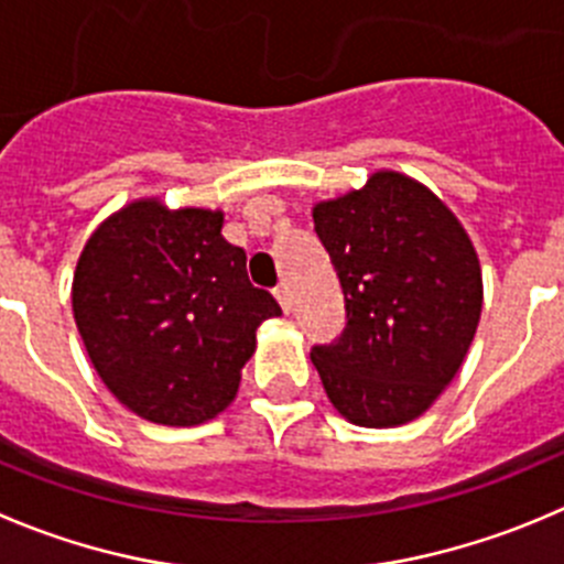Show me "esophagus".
I'll return each mask as SVG.
<instances>
[{"instance_id": "1", "label": "esophagus", "mask_w": 564, "mask_h": 564, "mask_svg": "<svg viewBox=\"0 0 564 564\" xmlns=\"http://www.w3.org/2000/svg\"><path fill=\"white\" fill-rule=\"evenodd\" d=\"M273 296H276V302L282 304V310H285V313H291L293 296H291V285H288V282H279V285L273 288Z\"/></svg>"}]
</instances>
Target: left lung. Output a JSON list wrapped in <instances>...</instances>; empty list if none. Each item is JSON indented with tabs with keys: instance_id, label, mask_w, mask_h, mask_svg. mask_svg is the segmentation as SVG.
Instances as JSON below:
<instances>
[{
	"instance_id": "8db88e82",
	"label": "left lung",
	"mask_w": 564,
	"mask_h": 564,
	"mask_svg": "<svg viewBox=\"0 0 564 564\" xmlns=\"http://www.w3.org/2000/svg\"><path fill=\"white\" fill-rule=\"evenodd\" d=\"M346 302V329L313 346L326 395L359 426H399L457 377L481 315L468 235L434 193L379 171L313 210Z\"/></svg>"
}]
</instances>
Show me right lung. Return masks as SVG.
<instances>
[{"mask_svg":"<svg viewBox=\"0 0 564 564\" xmlns=\"http://www.w3.org/2000/svg\"><path fill=\"white\" fill-rule=\"evenodd\" d=\"M210 210L135 202L107 218L74 273V321L96 373L135 415L196 426L235 399L254 332L282 315Z\"/></svg>","mask_w":564,"mask_h":564,"instance_id":"right-lung-1","label":"right lung"}]
</instances>
